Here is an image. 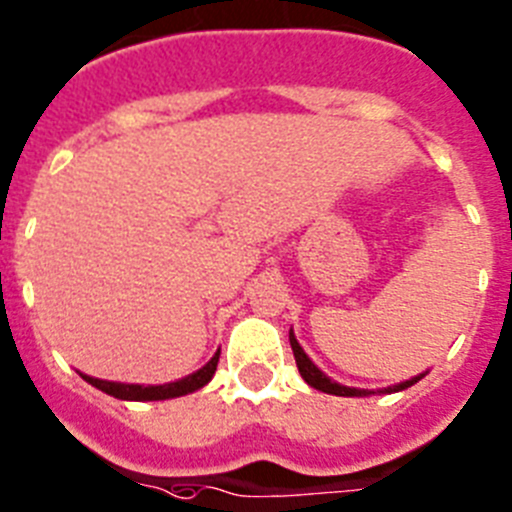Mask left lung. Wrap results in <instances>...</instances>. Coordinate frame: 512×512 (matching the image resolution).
<instances>
[{
    "mask_svg": "<svg viewBox=\"0 0 512 512\" xmlns=\"http://www.w3.org/2000/svg\"><path fill=\"white\" fill-rule=\"evenodd\" d=\"M288 340H291L293 358H296V366H299L301 379H304L306 384L314 386V389H319V391H327V394H335V397H358V394H366V391L350 389V386L335 384V381H332V379H327V376H324V373L319 371V368L309 361V355H306L304 350H301V345H299V342H296L293 332H288ZM422 376H425V373H420V376H415V379H410V381H404V384L391 386V389H386V391H402V389H407V386L417 384V381H420Z\"/></svg>",
    "mask_w": 512,
    "mask_h": 512,
    "instance_id": "1",
    "label": "left lung"
}]
</instances>
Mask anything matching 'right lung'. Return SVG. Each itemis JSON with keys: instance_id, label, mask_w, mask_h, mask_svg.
<instances>
[{"instance_id": "add662e5", "label": "right lung", "mask_w": 512, "mask_h": 512, "mask_svg": "<svg viewBox=\"0 0 512 512\" xmlns=\"http://www.w3.org/2000/svg\"><path fill=\"white\" fill-rule=\"evenodd\" d=\"M216 366H219V353L213 355L211 361H208L206 366L201 368V371H195V373H190V376H185V379L172 381V384H162V386L115 384V381L92 379V376H84V379L90 381L92 386H97L100 391H105V394H110V397H115V399H128V402H157V399L182 397V394H190V391L206 386L208 381L213 379Z\"/></svg>"}]
</instances>
